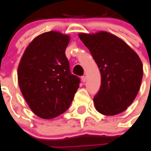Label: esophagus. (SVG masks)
Instances as JSON below:
<instances>
[{"mask_svg":"<svg viewBox=\"0 0 151 151\" xmlns=\"http://www.w3.org/2000/svg\"><path fill=\"white\" fill-rule=\"evenodd\" d=\"M81 81H82V82H85L86 81V77L85 76H82L81 77Z\"/></svg>","mask_w":151,"mask_h":151,"instance_id":"34e87169","label":"esophagus"}]
</instances>
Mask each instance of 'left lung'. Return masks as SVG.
I'll return each instance as SVG.
<instances>
[{
    "mask_svg": "<svg viewBox=\"0 0 151 151\" xmlns=\"http://www.w3.org/2000/svg\"><path fill=\"white\" fill-rule=\"evenodd\" d=\"M78 36L101 73L100 88L93 98L96 109L107 116L123 112L132 103L142 82L143 64L138 55L122 39L107 32Z\"/></svg>",
    "mask_w": 151,
    "mask_h": 151,
    "instance_id": "8db88e82",
    "label": "left lung"
}]
</instances>
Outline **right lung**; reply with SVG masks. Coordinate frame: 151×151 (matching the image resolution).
<instances>
[{"instance_id": "1", "label": "right lung", "mask_w": 151, "mask_h": 151, "mask_svg": "<svg viewBox=\"0 0 151 151\" xmlns=\"http://www.w3.org/2000/svg\"><path fill=\"white\" fill-rule=\"evenodd\" d=\"M70 37L56 31L39 35L25 50L18 67L22 96L32 111L44 119L69 108L81 82L72 74L65 54Z\"/></svg>"}]
</instances>
